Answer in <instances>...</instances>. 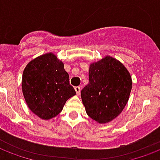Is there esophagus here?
Returning a JSON list of instances; mask_svg holds the SVG:
<instances>
[{
    "label": "esophagus",
    "instance_id": "esophagus-1",
    "mask_svg": "<svg viewBox=\"0 0 160 160\" xmlns=\"http://www.w3.org/2000/svg\"><path fill=\"white\" fill-rule=\"evenodd\" d=\"M75 91H76V94H77V95H80V91H81V87H80V86H75Z\"/></svg>",
    "mask_w": 160,
    "mask_h": 160
}]
</instances>
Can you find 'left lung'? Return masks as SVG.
<instances>
[{"mask_svg": "<svg viewBox=\"0 0 160 160\" xmlns=\"http://www.w3.org/2000/svg\"><path fill=\"white\" fill-rule=\"evenodd\" d=\"M132 78L122 64L110 56L91 64L89 83L81 91L87 115L99 123L118 117L129 99Z\"/></svg>", "mask_w": 160, "mask_h": 160, "instance_id": "8db88e82", "label": "left lung"}]
</instances>
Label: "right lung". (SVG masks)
I'll use <instances>...</instances> for the list:
<instances>
[{
	"mask_svg": "<svg viewBox=\"0 0 160 160\" xmlns=\"http://www.w3.org/2000/svg\"><path fill=\"white\" fill-rule=\"evenodd\" d=\"M22 87L29 109L45 120L58 115L67 100L75 95L64 64L52 53L39 56L27 65Z\"/></svg>",
	"mask_w": 160,
	"mask_h": 160,
	"instance_id": "add662e5",
	"label": "right lung"
}]
</instances>
